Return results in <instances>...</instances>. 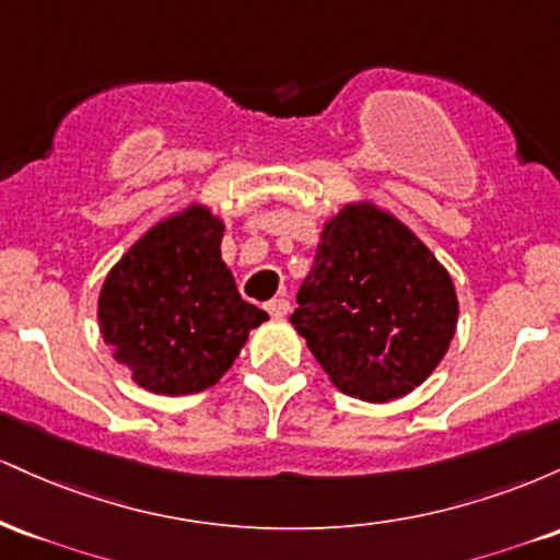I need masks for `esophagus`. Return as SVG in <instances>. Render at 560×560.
<instances>
[{"mask_svg":"<svg viewBox=\"0 0 560 560\" xmlns=\"http://www.w3.org/2000/svg\"><path fill=\"white\" fill-rule=\"evenodd\" d=\"M266 311L271 313V318H284V316H289V300H284V298H273V300L266 305Z\"/></svg>","mask_w":560,"mask_h":560,"instance_id":"obj_1","label":"esophagus"}]
</instances>
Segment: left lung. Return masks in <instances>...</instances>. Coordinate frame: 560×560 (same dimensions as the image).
<instances>
[{
    "label": "left lung",
    "instance_id": "obj_1",
    "mask_svg": "<svg viewBox=\"0 0 560 560\" xmlns=\"http://www.w3.org/2000/svg\"><path fill=\"white\" fill-rule=\"evenodd\" d=\"M289 320L334 387L389 402L427 382L445 358L458 294L447 268L400 218L352 199L324 221Z\"/></svg>",
    "mask_w": 560,
    "mask_h": 560
}]
</instances>
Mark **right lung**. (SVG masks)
<instances>
[{"label": "right lung", "instance_id": "obj_1", "mask_svg": "<svg viewBox=\"0 0 560 560\" xmlns=\"http://www.w3.org/2000/svg\"><path fill=\"white\" fill-rule=\"evenodd\" d=\"M223 231L221 215L189 202L147 229L102 281L100 334L141 389L178 397L213 387L268 320L240 298Z\"/></svg>", "mask_w": 560, "mask_h": 560}]
</instances>
